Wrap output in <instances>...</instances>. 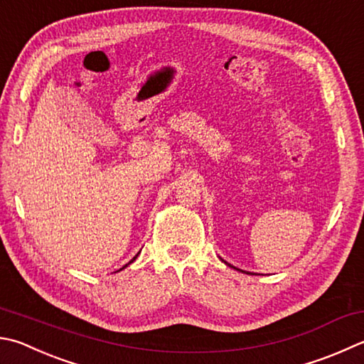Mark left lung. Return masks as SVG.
Instances as JSON below:
<instances>
[{
	"label": "left lung",
	"instance_id": "obj_1",
	"mask_svg": "<svg viewBox=\"0 0 364 364\" xmlns=\"http://www.w3.org/2000/svg\"><path fill=\"white\" fill-rule=\"evenodd\" d=\"M224 262H226V261H224ZM228 264V262H226ZM228 266H230V264H228ZM230 267H232V266H230ZM235 269V267H234ZM237 270H240V269H237ZM242 272H243V270H242Z\"/></svg>",
	"mask_w": 364,
	"mask_h": 364
}]
</instances>
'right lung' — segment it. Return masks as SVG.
<instances>
[{"mask_svg": "<svg viewBox=\"0 0 364 364\" xmlns=\"http://www.w3.org/2000/svg\"><path fill=\"white\" fill-rule=\"evenodd\" d=\"M136 256H138V255H136ZM136 256H135V257H134V259H132V261H130V262H134V261H135V259H136ZM130 262H129V264H130ZM125 266H127V264H125ZM125 266H124V267H125ZM124 267H122V269H124Z\"/></svg>", "mask_w": 364, "mask_h": 364, "instance_id": "1", "label": "right lung"}]
</instances>
